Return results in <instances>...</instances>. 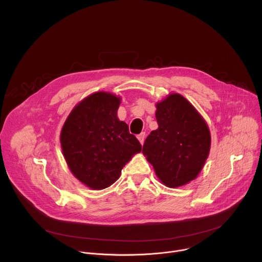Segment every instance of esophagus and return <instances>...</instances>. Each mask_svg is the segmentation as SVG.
Here are the masks:
<instances>
[{
    "mask_svg": "<svg viewBox=\"0 0 262 262\" xmlns=\"http://www.w3.org/2000/svg\"><path fill=\"white\" fill-rule=\"evenodd\" d=\"M144 139H145V133H141L140 135H138V140L140 141L141 144L144 143Z\"/></svg>",
    "mask_w": 262,
    "mask_h": 262,
    "instance_id": "esophagus-1",
    "label": "esophagus"
}]
</instances>
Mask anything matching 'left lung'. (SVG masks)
<instances>
[{
  "instance_id": "1",
  "label": "left lung",
  "mask_w": 262,
  "mask_h": 262,
  "mask_svg": "<svg viewBox=\"0 0 262 262\" xmlns=\"http://www.w3.org/2000/svg\"><path fill=\"white\" fill-rule=\"evenodd\" d=\"M156 118L159 127L148 135L142 152L164 185H186L199 176L209 156V127L180 94H170L158 102Z\"/></svg>"
}]
</instances>
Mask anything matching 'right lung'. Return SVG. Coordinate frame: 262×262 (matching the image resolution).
Listing matches in <instances>:
<instances>
[{"mask_svg": "<svg viewBox=\"0 0 262 262\" xmlns=\"http://www.w3.org/2000/svg\"><path fill=\"white\" fill-rule=\"evenodd\" d=\"M120 97L94 93L71 112L60 133V144L69 168L82 184L104 189L120 177L123 166L142 149L117 111Z\"/></svg>", "mask_w": 262, "mask_h": 262, "instance_id": "1", "label": "right lung"}]
</instances>
